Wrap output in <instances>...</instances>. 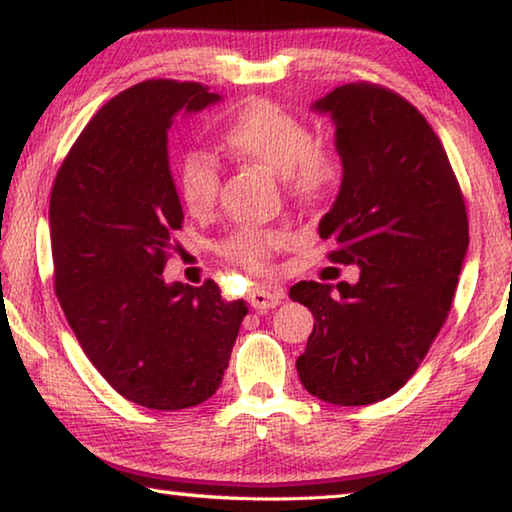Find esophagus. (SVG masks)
<instances>
[{"instance_id": "obj_1", "label": "esophagus", "mask_w": 512, "mask_h": 512, "mask_svg": "<svg viewBox=\"0 0 512 512\" xmlns=\"http://www.w3.org/2000/svg\"><path fill=\"white\" fill-rule=\"evenodd\" d=\"M283 299V290L279 288H254L249 292V304L256 311H267V308H276Z\"/></svg>"}]
</instances>
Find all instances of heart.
<instances>
[{
    "mask_svg": "<svg viewBox=\"0 0 512 512\" xmlns=\"http://www.w3.org/2000/svg\"><path fill=\"white\" fill-rule=\"evenodd\" d=\"M224 145L247 161L283 174L288 195L306 206H322L345 183L347 163L340 149L315 140L313 129L272 102H251L222 131ZM220 165L208 154H188L179 170L183 206L192 215L213 211L220 197ZM290 245V233L274 226L242 224L220 242V254L247 272H267L274 254Z\"/></svg>",
    "mask_w": 512,
    "mask_h": 512,
    "instance_id": "heart-1",
    "label": "heart"
}]
</instances>
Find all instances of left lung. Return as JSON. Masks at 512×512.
Here are the masks:
<instances>
[{
    "label": "left lung",
    "instance_id": "1",
    "mask_svg": "<svg viewBox=\"0 0 512 512\" xmlns=\"http://www.w3.org/2000/svg\"><path fill=\"white\" fill-rule=\"evenodd\" d=\"M315 108L331 113L347 163L320 236L326 258L358 265L360 279L290 288L315 317L297 372L313 397L365 406L404 388L438 338L467 251V208L440 138L395 90L345 83Z\"/></svg>",
    "mask_w": 512,
    "mask_h": 512
}]
</instances>
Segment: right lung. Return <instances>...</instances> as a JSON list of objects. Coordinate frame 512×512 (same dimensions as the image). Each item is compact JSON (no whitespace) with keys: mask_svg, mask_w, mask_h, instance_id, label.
I'll return each mask as SVG.
<instances>
[{"mask_svg":"<svg viewBox=\"0 0 512 512\" xmlns=\"http://www.w3.org/2000/svg\"><path fill=\"white\" fill-rule=\"evenodd\" d=\"M149 79L115 95L79 133L49 199L54 290L83 354L124 399L152 410L199 406L220 388L247 301L163 281L183 211L167 165L179 111L215 92Z\"/></svg>","mask_w":512,"mask_h":512,"instance_id":"1","label":"right lung"}]
</instances>
